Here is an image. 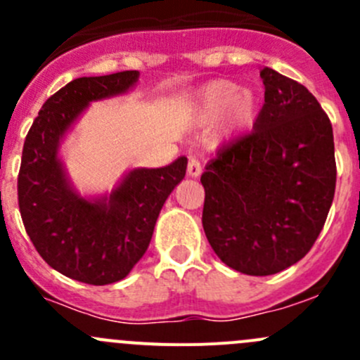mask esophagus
Returning a JSON list of instances; mask_svg holds the SVG:
<instances>
[{"instance_id": "1", "label": "esophagus", "mask_w": 360, "mask_h": 360, "mask_svg": "<svg viewBox=\"0 0 360 360\" xmlns=\"http://www.w3.org/2000/svg\"><path fill=\"white\" fill-rule=\"evenodd\" d=\"M202 174V163L197 157H190L188 160V176L198 177Z\"/></svg>"}]
</instances>
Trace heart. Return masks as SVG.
<instances>
[{
    "mask_svg": "<svg viewBox=\"0 0 360 360\" xmlns=\"http://www.w3.org/2000/svg\"><path fill=\"white\" fill-rule=\"evenodd\" d=\"M223 111V132H237L256 120L259 99L250 89H238L237 83L216 79L203 86L198 96V116L207 123L217 118Z\"/></svg>",
    "mask_w": 360,
    "mask_h": 360,
    "instance_id": "b5f03b06",
    "label": "heart"
}]
</instances>
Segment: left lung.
Instances as JSON below:
<instances>
[{
    "mask_svg": "<svg viewBox=\"0 0 360 360\" xmlns=\"http://www.w3.org/2000/svg\"><path fill=\"white\" fill-rule=\"evenodd\" d=\"M264 104L252 132L217 151L202 174V224L224 264L274 275L307 256L336 188L329 116L307 86L263 68Z\"/></svg>",
    "mask_w": 360,
    "mask_h": 360,
    "instance_id": "1",
    "label": "left lung"
}]
</instances>
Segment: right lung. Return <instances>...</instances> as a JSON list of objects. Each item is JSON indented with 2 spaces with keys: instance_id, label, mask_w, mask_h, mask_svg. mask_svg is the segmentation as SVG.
Instances as JSON below:
<instances>
[{
  "instance_id": "add662e5",
  "label": "right lung",
  "mask_w": 360,
  "mask_h": 360,
  "mask_svg": "<svg viewBox=\"0 0 360 360\" xmlns=\"http://www.w3.org/2000/svg\"><path fill=\"white\" fill-rule=\"evenodd\" d=\"M139 72L76 78L53 94L32 122L19 170V209L39 256L59 274L90 285L125 278L143 257L167 197L184 179L188 158L134 169L110 197L86 200L68 181L59 143L92 101L127 92Z\"/></svg>"
}]
</instances>
